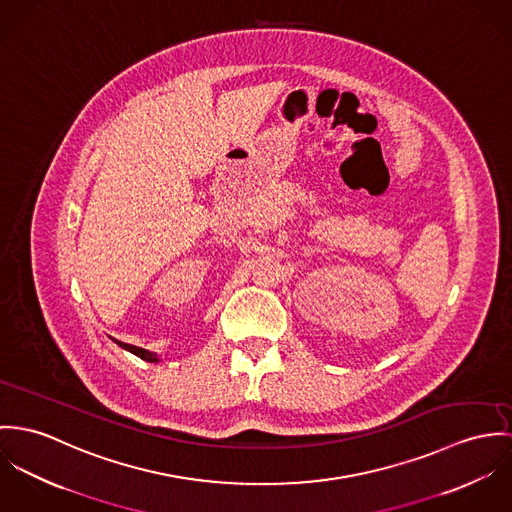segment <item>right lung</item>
Segmentation results:
<instances>
[{
    "label": "right lung",
    "instance_id": "add662e5",
    "mask_svg": "<svg viewBox=\"0 0 512 512\" xmlns=\"http://www.w3.org/2000/svg\"><path fill=\"white\" fill-rule=\"evenodd\" d=\"M115 343H119L123 349H127V351H131V353H135L137 357H141V359H145V361H159L157 359V355L155 353H151V351H147V349H141V347H135V345H129V343H123V341L115 340Z\"/></svg>",
    "mask_w": 512,
    "mask_h": 512
}]
</instances>
